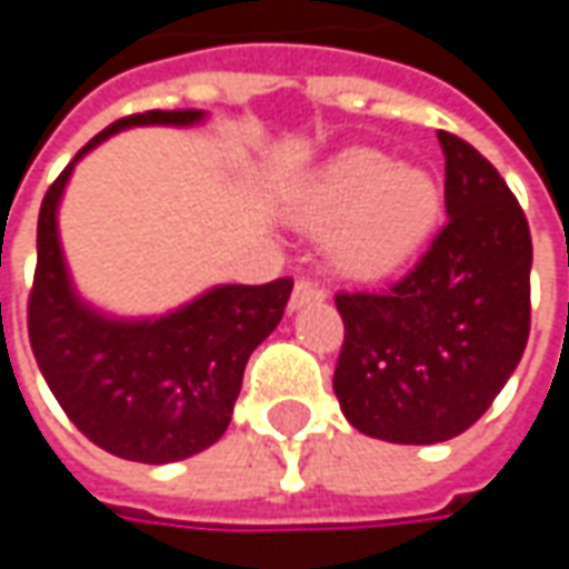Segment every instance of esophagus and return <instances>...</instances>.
Wrapping results in <instances>:
<instances>
[{
    "label": "esophagus",
    "mask_w": 569,
    "mask_h": 569,
    "mask_svg": "<svg viewBox=\"0 0 569 569\" xmlns=\"http://www.w3.org/2000/svg\"><path fill=\"white\" fill-rule=\"evenodd\" d=\"M319 300H326V288H319L310 278H300L295 284V295H291V310H300L307 303H319Z\"/></svg>",
    "instance_id": "1"
}]
</instances>
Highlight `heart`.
<instances>
[{
    "label": "heart",
    "mask_w": 569,
    "mask_h": 569,
    "mask_svg": "<svg viewBox=\"0 0 569 569\" xmlns=\"http://www.w3.org/2000/svg\"><path fill=\"white\" fill-rule=\"evenodd\" d=\"M440 211V189L421 167L396 164L373 148H351L317 173L303 221L332 229V259L355 278H380L408 262Z\"/></svg>",
    "instance_id": "b5f03b06"
}]
</instances>
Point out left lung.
I'll return each instance as SVG.
<instances>
[{"mask_svg":"<svg viewBox=\"0 0 569 569\" xmlns=\"http://www.w3.org/2000/svg\"><path fill=\"white\" fill-rule=\"evenodd\" d=\"M449 221L421 262L380 295H339L345 345L332 389L367 437L443 443L469 430L529 341L532 237L503 177L437 132Z\"/></svg>","mask_w":569,"mask_h":569,"instance_id":"left-lung-1","label":"left lung"}]
</instances>
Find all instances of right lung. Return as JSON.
<instances>
[{
    "label": "right lung",
    "instance_id": "1",
    "mask_svg": "<svg viewBox=\"0 0 569 569\" xmlns=\"http://www.w3.org/2000/svg\"><path fill=\"white\" fill-rule=\"evenodd\" d=\"M206 110H148L107 126L47 189L28 300L33 358L69 421L100 449L148 466L180 462L228 430L250 355L284 317L295 281L218 284L161 317H110L72 284L59 202L76 164L132 126H196Z\"/></svg>",
    "mask_w": 569,
    "mask_h": 569
}]
</instances>
